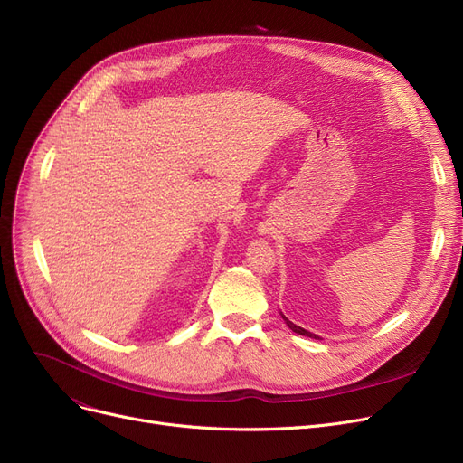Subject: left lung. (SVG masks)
Instances as JSON below:
<instances>
[{
  "label": "left lung",
  "instance_id": "obj_1",
  "mask_svg": "<svg viewBox=\"0 0 463 463\" xmlns=\"http://www.w3.org/2000/svg\"><path fill=\"white\" fill-rule=\"evenodd\" d=\"M285 319V323H287V326L290 328V330H293V332H297V334H300V335H307V337H315V339H317V335H315V334H311V332H307V330H304V328H300V326H297L295 323H290L287 317H283Z\"/></svg>",
  "mask_w": 463,
  "mask_h": 463
}]
</instances>
